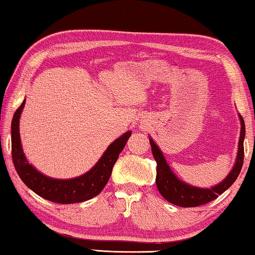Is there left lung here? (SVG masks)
<instances>
[{"label": "left lung", "instance_id": "obj_1", "mask_svg": "<svg viewBox=\"0 0 255 255\" xmlns=\"http://www.w3.org/2000/svg\"><path fill=\"white\" fill-rule=\"evenodd\" d=\"M241 120V134L240 140H238V151L236 155L235 164L227 177L224 180H221L219 184L210 188H201L196 186H192L185 181L180 180L177 177L171 168L167 163V160L164 159L163 153L161 152L159 146L154 143V140L149 137V144L152 147V154L156 161V178L155 183L157 189L161 195L170 203L178 205L183 208H193L199 207L202 204H207L209 202L216 200L218 195H221L222 193L232 186L237 179L238 175L243 167L244 160V138H245V124L241 115H238Z\"/></svg>", "mask_w": 255, "mask_h": 255}]
</instances>
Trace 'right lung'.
<instances>
[{
	"label": "right lung",
	"instance_id": "add662e5",
	"mask_svg": "<svg viewBox=\"0 0 255 255\" xmlns=\"http://www.w3.org/2000/svg\"><path fill=\"white\" fill-rule=\"evenodd\" d=\"M26 100H23L11 123L12 159L15 170L25 185L43 199L60 204L79 203L99 195L110 178L113 165L118 160L131 131H126L109 145L94 167L84 175L71 179L52 178L39 172L33 164L28 162L23 153L19 134V121Z\"/></svg>",
	"mask_w": 255,
	"mask_h": 255
}]
</instances>
